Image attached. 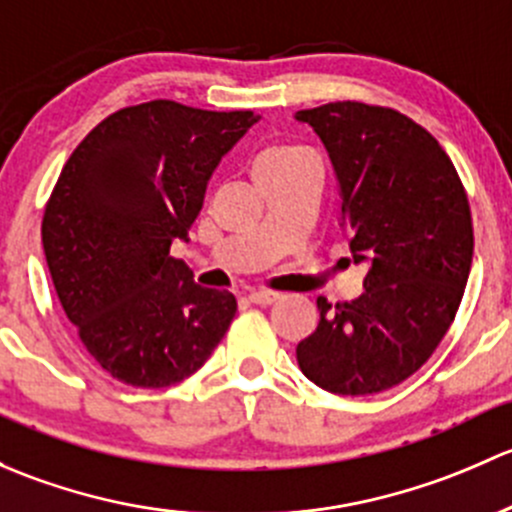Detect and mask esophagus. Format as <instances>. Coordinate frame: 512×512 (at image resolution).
Here are the masks:
<instances>
[{"label":"esophagus","mask_w":512,"mask_h":512,"mask_svg":"<svg viewBox=\"0 0 512 512\" xmlns=\"http://www.w3.org/2000/svg\"><path fill=\"white\" fill-rule=\"evenodd\" d=\"M278 298H281V295L273 293V291H251L249 293V300L256 305H271V303H276Z\"/></svg>","instance_id":"esophagus-1"}]
</instances>
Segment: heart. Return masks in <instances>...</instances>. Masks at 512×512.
Returning <instances> with one entry per match:
<instances>
[{
  "instance_id": "heart-1",
  "label": "heart",
  "mask_w": 512,
  "mask_h": 512,
  "mask_svg": "<svg viewBox=\"0 0 512 512\" xmlns=\"http://www.w3.org/2000/svg\"><path fill=\"white\" fill-rule=\"evenodd\" d=\"M305 152L295 150V147H268L263 150L261 155L256 157L254 162V172L258 170H273V167H283V165H291V162L300 160Z\"/></svg>"
}]
</instances>
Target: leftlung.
I'll return each instance as SVG.
<instances>
[{
    "label": "left lung",
    "mask_w": 512,
    "mask_h": 512,
    "mask_svg": "<svg viewBox=\"0 0 512 512\" xmlns=\"http://www.w3.org/2000/svg\"><path fill=\"white\" fill-rule=\"evenodd\" d=\"M293 118L328 150L342 234L367 266L360 298H318L298 365L333 394L384 392L429 360L461 305L473 261L466 192L439 142L397 110L345 100Z\"/></svg>",
    "instance_id": "1"
}]
</instances>
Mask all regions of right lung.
<instances>
[{"label":"right lung","instance_id":"1","mask_svg":"<svg viewBox=\"0 0 512 512\" xmlns=\"http://www.w3.org/2000/svg\"><path fill=\"white\" fill-rule=\"evenodd\" d=\"M258 120L150 100L96 125L61 170L41 224L46 263L81 342L120 382L172 387L229 330L234 295L197 286L170 246L187 244L209 177Z\"/></svg>","mask_w":512,"mask_h":512}]
</instances>
